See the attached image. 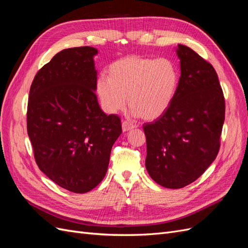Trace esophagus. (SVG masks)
I'll return each instance as SVG.
<instances>
[{"label":"esophagus","instance_id":"esophagus-1","mask_svg":"<svg viewBox=\"0 0 248 248\" xmlns=\"http://www.w3.org/2000/svg\"><path fill=\"white\" fill-rule=\"evenodd\" d=\"M136 127H137L136 125L130 123V122H128V121H124V122L122 123V129H123L124 132L129 131V130H131V129H134V128H136Z\"/></svg>","mask_w":248,"mask_h":248}]
</instances>
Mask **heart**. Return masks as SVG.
Returning <instances> with one entry per match:
<instances>
[{
    "label": "heart",
    "mask_w": 248,
    "mask_h": 248,
    "mask_svg": "<svg viewBox=\"0 0 248 248\" xmlns=\"http://www.w3.org/2000/svg\"><path fill=\"white\" fill-rule=\"evenodd\" d=\"M179 79V70L170 59L129 56L108 66L107 79L97 81L96 91L110 114L123 109L128 98L133 116L153 121L170 108Z\"/></svg>",
    "instance_id": "obj_1"
}]
</instances>
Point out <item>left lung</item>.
Returning <instances> with one entry per match:
<instances>
[{"label":"left lung","mask_w":248,"mask_h":248,"mask_svg":"<svg viewBox=\"0 0 248 248\" xmlns=\"http://www.w3.org/2000/svg\"><path fill=\"white\" fill-rule=\"evenodd\" d=\"M181 77L164 115L145 124L146 169L156 183L182 188L201 177L220 147L224 97L213 66L178 44Z\"/></svg>","instance_id":"8db88e82"}]
</instances>
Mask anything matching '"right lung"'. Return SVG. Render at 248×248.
Listing matches in <instances>:
<instances>
[{
    "mask_svg": "<svg viewBox=\"0 0 248 248\" xmlns=\"http://www.w3.org/2000/svg\"><path fill=\"white\" fill-rule=\"evenodd\" d=\"M91 46L66 48L37 72L30 89L27 128L37 166L62 188L85 193L107 174L122 133L117 115L101 110Z\"/></svg>",
    "mask_w": 248,
    "mask_h": 248,
    "instance_id": "add662e5",
    "label": "right lung"
}]
</instances>
